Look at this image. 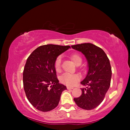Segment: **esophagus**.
Instances as JSON below:
<instances>
[{"label":"esophagus","instance_id":"1","mask_svg":"<svg viewBox=\"0 0 130 130\" xmlns=\"http://www.w3.org/2000/svg\"><path fill=\"white\" fill-rule=\"evenodd\" d=\"M74 88L73 87H67L68 89H73Z\"/></svg>","mask_w":130,"mask_h":130}]
</instances>
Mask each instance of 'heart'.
<instances>
[{"label": "heart", "instance_id": "1", "mask_svg": "<svg viewBox=\"0 0 130 130\" xmlns=\"http://www.w3.org/2000/svg\"><path fill=\"white\" fill-rule=\"evenodd\" d=\"M72 60L76 65H80L82 62V58L78 54H73L71 56ZM61 64V57L59 56L55 61L54 67L57 72L60 70ZM80 76L78 74H70L69 73H63L60 77L61 82L68 86H73L80 80Z\"/></svg>", "mask_w": 130, "mask_h": 130}]
</instances>
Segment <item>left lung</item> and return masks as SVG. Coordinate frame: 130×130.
<instances>
[{"instance_id":"1","label":"left lung","mask_w":130,"mask_h":130,"mask_svg":"<svg viewBox=\"0 0 130 130\" xmlns=\"http://www.w3.org/2000/svg\"><path fill=\"white\" fill-rule=\"evenodd\" d=\"M73 49L84 55L88 70L81 84L86 88H81L82 94L74 101L84 109L95 108L104 100L108 90L112 76L109 60L102 49L91 43L72 45Z\"/></svg>"}]
</instances>
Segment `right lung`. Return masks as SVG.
Returning <instances> with one entry per match:
<instances>
[{"instance_id": "1", "label": "right lung", "mask_w": 130, "mask_h": 130, "mask_svg": "<svg viewBox=\"0 0 130 130\" xmlns=\"http://www.w3.org/2000/svg\"><path fill=\"white\" fill-rule=\"evenodd\" d=\"M70 46L42 45L34 50L26 61L23 73V88L32 106L42 112L58 105L67 87L59 83L54 63L57 57Z\"/></svg>"}]
</instances>
